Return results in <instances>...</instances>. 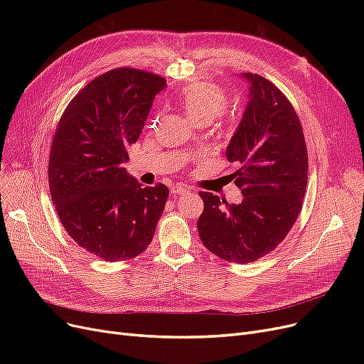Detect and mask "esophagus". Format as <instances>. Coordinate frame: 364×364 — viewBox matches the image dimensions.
<instances>
[{
    "label": "esophagus",
    "instance_id": "esophagus-1",
    "mask_svg": "<svg viewBox=\"0 0 364 364\" xmlns=\"http://www.w3.org/2000/svg\"><path fill=\"white\" fill-rule=\"evenodd\" d=\"M187 192H188V188L186 186H181V184H176V186H172V188H171V195L174 198L178 196V195H184Z\"/></svg>",
    "mask_w": 364,
    "mask_h": 364
}]
</instances>
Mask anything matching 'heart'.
<instances>
[{"label":"heart","mask_w":364,"mask_h":364,"mask_svg":"<svg viewBox=\"0 0 364 364\" xmlns=\"http://www.w3.org/2000/svg\"><path fill=\"white\" fill-rule=\"evenodd\" d=\"M224 91L208 82H196L186 87L178 95V106L195 125H209L225 109Z\"/></svg>","instance_id":"heart-1"}]
</instances>
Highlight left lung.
I'll list each match as a JSON object with an SVG mask.
<instances>
[{
	"instance_id": "8db88e82",
	"label": "left lung",
	"mask_w": 364,
	"mask_h": 364,
	"mask_svg": "<svg viewBox=\"0 0 364 364\" xmlns=\"http://www.w3.org/2000/svg\"><path fill=\"white\" fill-rule=\"evenodd\" d=\"M247 103L227 146L228 162L239 166L237 205L200 192L203 213L198 232L208 251L232 262H252L289 233L307 188L309 158L298 114L284 94L257 73H240Z\"/></svg>"
}]
</instances>
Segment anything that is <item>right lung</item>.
Returning a JSON list of instances; mask_svg holds the SVG:
<instances>
[{"instance_id":"obj_1","label":"right lung","mask_w":364,"mask_h":364,"mask_svg":"<svg viewBox=\"0 0 364 364\" xmlns=\"http://www.w3.org/2000/svg\"><path fill=\"white\" fill-rule=\"evenodd\" d=\"M165 87L162 76L144 70H109L75 95L57 125L48 164L51 199L69 236L102 259L141 254L164 213L168 187H143L124 164Z\"/></svg>"}]
</instances>
